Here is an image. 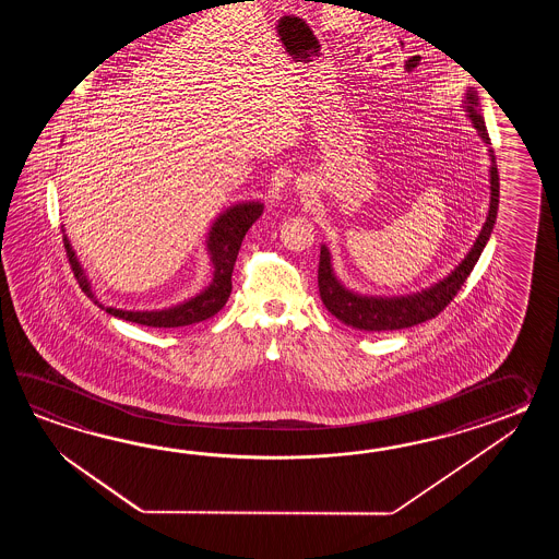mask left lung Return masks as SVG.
I'll return each instance as SVG.
<instances>
[{"label": "left lung", "mask_w": 559, "mask_h": 559, "mask_svg": "<svg viewBox=\"0 0 559 559\" xmlns=\"http://www.w3.org/2000/svg\"><path fill=\"white\" fill-rule=\"evenodd\" d=\"M465 116L472 121L481 142L489 147L486 121L479 106V95L474 87H467L464 97ZM489 154V212L486 224L481 227L479 236L474 241L472 250L467 251L462 262L452 270V274L445 275L438 284L429 285L416 294L405 296H366L349 289L344 282L333 272L332 253L325 243H321L320 270H318V285L323 306L332 311L337 320L345 325H352L361 332H392L404 330L417 323L436 318L443 308L452 301L453 296L460 292L467 275L472 274L475 263L479 260L481 251L486 248L489 236L493 231V224L498 217L499 205V176L498 164L493 150H487Z\"/></svg>", "instance_id": "8db88e82"}]
</instances>
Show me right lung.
I'll return each instance as SVG.
<instances>
[{
	"label": "right lung",
	"instance_id": "obj_1",
	"mask_svg": "<svg viewBox=\"0 0 559 559\" xmlns=\"http://www.w3.org/2000/svg\"><path fill=\"white\" fill-rule=\"evenodd\" d=\"M262 212L263 203L260 200H251V202L234 203L215 217L207 239H205V250L210 255V262L214 265V277L198 296L190 297L171 308L133 311V309L104 306L95 297L92 284L73 251L66 229H63V246H66L68 258L72 263L73 274L78 277L85 296L92 297L94 304L106 309L109 316L131 321V323H140V325H150V328H181V325H191V323L207 320L226 306L227 297L231 294V272H234V263L238 258L239 246L246 238L248 229L253 226V222L262 215Z\"/></svg>",
	"mask_w": 559,
	"mask_h": 559
}]
</instances>
